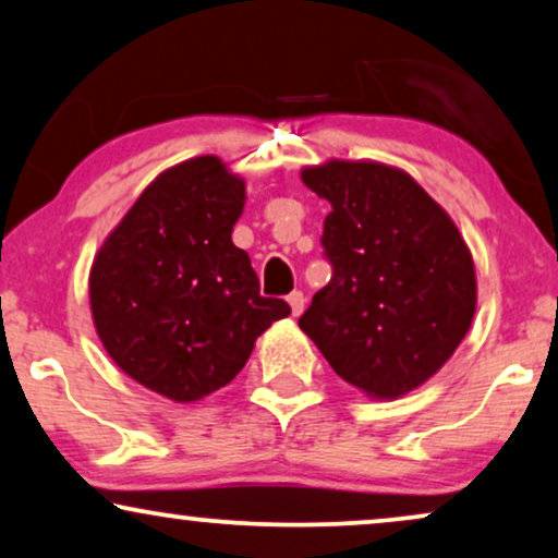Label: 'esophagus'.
I'll use <instances>...</instances> for the list:
<instances>
[{
    "mask_svg": "<svg viewBox=\"0 0 558 558\" xmlns=\"http://www.w3.org/2000/svg\"><path fill=\"white\" fill-rule=\"evenodd\" d=\"M287 302H289V307H292V315L300 317L304 312V302H307V300H304L302 292H292L287 296Z\"/></svg>",
    "mask_w": 558,
    "mask_h": 558,
    "instance_id": "esophagus-1",
    "label": "esophagus"
}]
</instances>
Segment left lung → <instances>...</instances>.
Wrapping results in <instances>:
<instances>
[{
	"label": "left lung",
	"instance_id": "1",
	"mask_svg": "<svg viewBox=\"0 0 558 558\" xmlns=\"http://www.w3.org/2000/svg\"><path fill=\"white\" fill-rule=\"evenodd\" d=\"M302 182L332 205V264L300 327L342 380L393 401L424 386L460 348L477 307L475 262L460 228L399 167L327 159Z\"/></svg>",
	"mask_w": 558,
	"mask_h": 558
}]
</instances>
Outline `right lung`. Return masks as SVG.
Wrapping results in <instances>:
<instances>
[{
  "mask_svg": "<svg viewBox=\"0 0 558 558\" xmlns=\"http://www.w3.org/2000/svg\"><path fill=\"white\" fill-rule=\"evenodd\" d=\"M246 180L216 155L159 172L90 266L88 300L111 361L174 403L231 384L256 338L289 317L258 294L251 258L231 233Z\"/></svg>",
  "mask_w": 558,
  "mask_h": 558,
  "instance_id": "add662e5",
  "label": "right lung"
}]
</instances>
